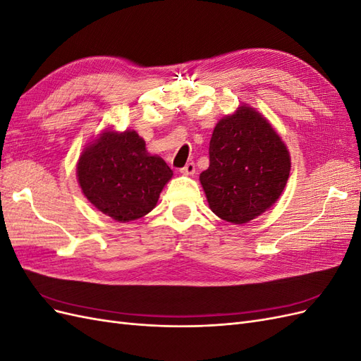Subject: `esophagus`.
<instances>
[{"mask_svg":"<svg viewBox=\"0 0 361 361\" xmlns=\"http://www.w3.org/2000/svg\"><path fill=\"white\" fill-rule=\"evenodd\" d=\"M182 174H188V176H191V174H194V171H195V166H194V162H187L185 164V166L179 170Z\"/></svg>","mask_w":361,"mask_h":361,"instance_id":"esophagus-1","label":"esophagus"}]
</instances>
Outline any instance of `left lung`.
<instances>
[{
  "instance_id": "left-lung-1",
  "label": "left lung",
  "mask_w": 361,
  "mask_h": 361,
  "mask_svg": "<svg viewBox=\"0 0 361 361\" xmlns=\"http://www.w3.org/2000/svg\"><path fill=\"white\" fill-rule=\"evenodd\" d=\"M290 171L289 152L256 110H239L216 123L209 143V167L200 174L215 215L248 223L277 202Z\"/></svg>"
}]
</instances>
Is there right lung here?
Returning a JSON list of instances; mask_svg holds the SVG:
<instances>
[{"instance_id": "add662e5", "label": "right lung", "mask_w": 361, "mask_h": 361, "mask_svg": "<svg viewBox=\"0 0 361 361\" xmlns=\"http://www.w3.org/2000/svg\"><path fill=\"white\" fill-rule=\"evenodd\" d=\"M171 176L164 159L147 154L145 140L135 130L102 134L84 149L78 161V180L85 197L123 223L154 209Z\"/></svg>"}]
</instances>
